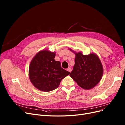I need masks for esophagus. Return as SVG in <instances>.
Masks as SVG:
<instances>
[{
	"mask_svg": "<svg viewBox=\"0 0 125 125\" xmlns=\"http://www.w3.org/2000/svg\"><path fill=\"white\" fill-rule=\"evenodd\" d=\"M67 70L68 71L70 72V73H71V71H72V69H71V68H70V67H68V68L67 69Z\"/></svg>",
	"mask_w": 125,
	"mask_h": 125,
	"instance_id": "34e87169",
	"label": "esophagus"
}]
</instances>
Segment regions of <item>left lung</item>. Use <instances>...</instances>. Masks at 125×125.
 <instances>
[{
    "mask_svg": "<svg viewBox=\"0 0 125 125\" xmlns=\"http://www.w3.org/2000/svg\"><path fill=\"white\" fill-rule=\"evenodd\" d=\"M70 50L75 55V64L70 76L83 89L93 88L99 83L103 73L100 59L94 53L83 55L81 52Z\"/></svg>",
    "mask_w": 125,
    "mask_h": 125,
    "instance_id": "left-lung-1",
    "label": "left lung"
}]
</instances>
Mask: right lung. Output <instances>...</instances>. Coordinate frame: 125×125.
Masks as SVG:
<instances>
[{
  "instance_id": "1",
  "label": "right lung",
  "mask_w": 125,
  "mask_h": 125,
  "mask_svg": "<svg viewBox=\"0 0 125 125\" xmlns=\"http://www.w3.org/2000/svg\"><path fill=\"white\" fill-rule=\"evenodd\" d=\"M56 52L42 50L31 60L29 76L33 85L37 89L49 92L57 89L61 80L70 73L61 67V63L55 60Z\"/></svg>"
}]
</instances>
